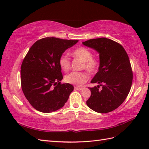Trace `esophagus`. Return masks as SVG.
I'll use <instances>...</instances> for the list:
<instances>
[{"label":"esophagus","instance_id":"34e87169","mask_svg":"<svg viewBox=\"0 0 149 149\" xmlns=\"http://www.w3.org/2000/svg\"><path fill=\"white\" fill-rule=\"evenodd\" d=\"M74 88H75V90H78V91H81V90H83V88H80V87H78V86H75Z\"/></svg>","mask_w":149,"mask_h":149}]
</instances>
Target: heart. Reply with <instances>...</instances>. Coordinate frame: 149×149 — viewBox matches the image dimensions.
I'll return each mask as SVG.
<instances>
[{"label":"heart","instance_id":"obj_1","mask_svg":"<svg viewBox=\"0 0 149 149\" xmlns=\"http://www.w3.org/2000/svg\"><path fill=\"white\" fill-rule=\"evenodd\" d=\"M73 55L84 62L83 66L88 72L94 73L99 69L100 65L99 59L93 58L92 52L86 47H82L75 49L73 52ZM59 64L63 70L65 72L68 70L70 67V59L66 54H63L60 56ZM88 79H89V75L86 72H72L65 75V81L69 84L81 86L88 81Z\"/></svg>","mask_w":149,"mask_h":149}]
</instances>
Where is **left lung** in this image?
I'll list each match as a JSON object with an SVG mask.
<instances>
[{"label":"left lung","mask_w":149,"mask_h":149,"mask_svg":"<svg viewBox=\"0 0 149 149\" xmlns=\"http://www.w3.org/2000/svg\"><path fill=\"white\" fill-rule=\"evenodd\" d=\"M83 44L95 50L100 59L99 71L91 81L99 85L89 88L87 106L97 113L112 111L123 102L131 88L132 72L127 54L120 44L106 38L90 39Z\"/></svg>","instance_id":"8db88e82"}]
</instances>
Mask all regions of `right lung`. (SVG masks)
Returning <instances> with one entry per match:
<instances>
[{
  "label": "right lung",
  "mask_w": 149,
  "mask_h": 149,
  "mask_svg": "<svg viewBox=\"0 0 149 149\" xmlns=\"http://www.w3.org/2000/svg\"><path fill=\"white\" fill-rule=\"evenodd\" d=\"M78 40L54 37L40 39L28 51L21 66V86L25 97L34 109L51 113L61 108L74 86L61 84L63 79L59 59Z\"/></svg>",
  "instance_id": "obj_1"
}]
</instances>
